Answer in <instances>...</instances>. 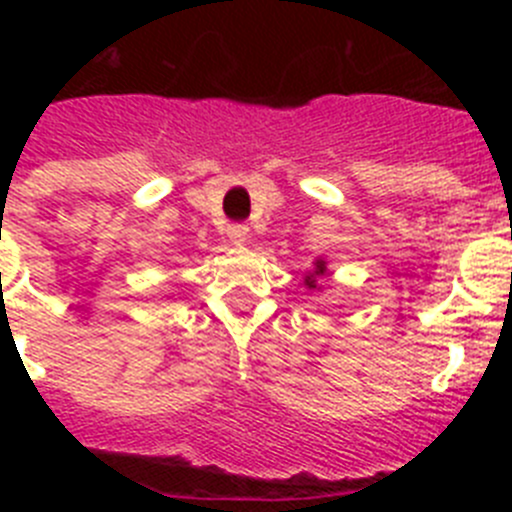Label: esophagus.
Segmentation results:
<instances>
[{"label": "esophagus", "instance_id": "esophagus-1", "mask_svg": "<svg viewBox=\"0 0 512 512\" xmlns=\"http://www.w3.org/2000/svg\"><path fill=\"white\" fill-rule=\"evenodd\" d=\"M228 238L235 243H241L248 238V225L246 223H233L228 225Z\"/></svg>", "mask_w": 512, "mask_h": 512}]
</instances>
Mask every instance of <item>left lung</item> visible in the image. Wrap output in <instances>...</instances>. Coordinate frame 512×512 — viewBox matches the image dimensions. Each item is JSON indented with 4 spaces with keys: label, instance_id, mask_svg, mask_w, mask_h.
Masks as SVG:
<instances>
[{
    "label": "left lung",
    "instance_id": "8db88e82",
    "mask_svg": "<svg viewBox=\"0 0 512 512\" xmlns=\"http://www.w3.org/2000/svg\"><path fill=\"white\" fill-rule=\"evenodd\" d=\"M323 261H318V271H315V274H323ZM307 284H310V287H315V279L312 277H307Z\"/></svg>",
    "mask_w": 512,
    "mask_h": 512
}]
</instances>
